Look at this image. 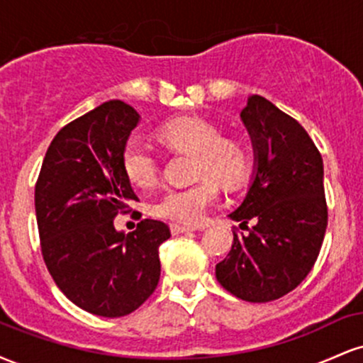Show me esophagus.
<instances>
[{
  "instance_id": "obj_1",
  "label": "esophagus",
  "mask_w": 363,
  "mask_h": 363,
  "mask_svg": "<svg viewBox=\"0 0 363 363\" xmlns=\"http://www.w3.org/2000/svg\"><path fill=\"white\" fill-rule=\"evenodd\" d=\"M194 230H196L194 227H186V225H177V223L170 225V232H172L174 235L187 234V232H194Z\"/></svg>"
}]
</instances>
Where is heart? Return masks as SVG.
Instances as JSON below:
<instances>
[{"mask_svg":"<svg viewBox=\"0 0 363 363\" xmlns=\"http://www.w3.org/2000/svg\"><path fill=\"white\" fill-rule=\"evenodd\" d=\"M158 138L169 148L194 153L196 184L172 187L157 201V215L179 223L201 222L206 210L218 199V184L240 186L251 170V152L244 141L225 138L210 121L194 116L170 119L158 129ZM121 165L131 184L150 187L158 181L160 165L152 147L133 136L121 153Z\"/></svg>","mask_w":363,"mask_h":363,"instance_id":"b5f03b06","label":"heart"}]
</instances>
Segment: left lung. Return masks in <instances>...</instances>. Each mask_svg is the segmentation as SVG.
Segmentation results:
<instances>
[{
	"label": "left lung",
	"instance_id": "1",
	"mask_svg": "<svg viewBox=\"0 0 363 363\" xmlns=\"http://www.w3.org/2000/svg\"><path fill=\"white\" fill-rule=\"evenodd\" d=\"M240 118L256 170L242 205L228 216L247 234L234 232L215 273L237 298L272 302L297 289L319 256L328 227L323 157L306 129L261 95L247 99Z\"/></svg>",
	"mask_w": 363,
	"mask_h": 363
}]
</instances>
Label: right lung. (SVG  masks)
<instances>
[{
    "label": "right lung",
    "mask_w": 363,
    "mask_h": 363,
    "mask_svg": "<svg viewBox=\"0 0 363 363\" xmlns=\"http://www.w3.org/2000/svg\"><path fill=\"white\" fill-rule=\"evenodd\" d=\"M140 114L104 102L60 129L35 184V216L45 266L66 297L102 318L131 314L160 280L158 247L170 237L158 220L136 230L114 228L118 213L138 201L121 153Z\"/></svg>",
    "instance_id": "1"
}]
</instances>
